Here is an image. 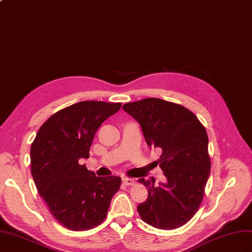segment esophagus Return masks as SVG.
<instances>
[{
    "label": "esophagus",
    "instance_id": "obj_1",
    "mask_svg": "<svg viewBox=\"0 0 252 252\" xmlns=\"http://www.w3.org/2000/svg\"><path fill=\"white\" fill-rule=\"evenodd\" d=\"M122 182H124L126 185H134L135 184V180L124 177V178H122Z\"/></svg>",
    "mask_w": 252,
    "mask_h": 252
}]
</instances>
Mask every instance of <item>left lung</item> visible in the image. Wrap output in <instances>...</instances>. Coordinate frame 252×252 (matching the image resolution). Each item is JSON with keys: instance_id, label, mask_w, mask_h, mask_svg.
I'll return each instance as SVG.
<instances>
[{"instance_id": "obj_1", "label": "left lung", "mask_w": 252, "mask_h": 252, "mask_svg": "<svg viewBox=\"0 0 252 252\" xmlns=\"http://www.w3.org/2000/svg\"><path fill=\"white\" fill-rule=\"evenodd\" d=\"M124 109L136 120L148 146L162 150L157 165L167 181L139 179L148 198L137 206L143 221L154 228L182 227L196 214L204 196L211 159L205 127L186 107L158 98L126 103Z\"/></svg>"}]
</instances>
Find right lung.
I'll return each instance as SVG.
<instances>
[{
  "label": "right lung",
  "mask_w": 252,
  "mask_h": 252,
  "mask_svg": "<svg viewBox=\"0 0 252 252\" xmlns=\"http://www.w3.org/2000/svg\"><path fill=\"white\" fill-rule=\"evenodd\" d=\"M121 103L82 101L64 107L40 126L31 147V172L51 214L64 228L90 230L104 220L119 177H95L80 165L89 158L95 132Z\"/></svg>",
  "instance_id": "right-lung-1"
}]
</instances>
